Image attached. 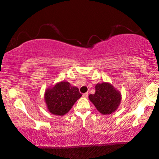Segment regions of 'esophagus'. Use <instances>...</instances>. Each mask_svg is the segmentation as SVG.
Listing matches in <instances>:
<instances>
[{"label": "esophagus", "mask_w": 159, "mask_h": 159, "mask_svg": "<svg viewBox=\"0 0 159 159\" xmlns=\"http://www.w3.org/2000/svg\"><path fill=\"white\" fill-rule=\"evenodd\" d=\"M82 96H83L84 98H88V93H84V94H83V95H82Z\"/></svg>", "instance_id": "esophagus-1"}]
</instances>
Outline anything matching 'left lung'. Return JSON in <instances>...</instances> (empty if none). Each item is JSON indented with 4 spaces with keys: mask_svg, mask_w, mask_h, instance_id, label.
I'll list each match as a JSON object with an SVG mask.
<instances>
[{
    "mask_svg": "<svg viewBox=\"0 0 159 159\" xmlns=\"http://www.w3.org/2000/svg\"><path fill=\"white\" fill-rule=\"evenodd\" d=\"M89 99L101 114L107 115L119 108L121 95L109 82H103L95 85V94L89 95Z\"/></svg>",
    "mask_w": 159,
    "mask_h": 159,
    "instance_id": "8db88e82",
    "label": "left lung"
}]
</instances>
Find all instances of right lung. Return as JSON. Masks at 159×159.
<instances>
[{"label":"right lung","instance_id":"right-lung-1","mask_svg":"<svg viewBox=\"0 0 159 159\" xmlns=\"http://www.w3.org/2000/svg\"><path fill=\"white\" fill-rule=\"evenodd\" d=\"M81 96L77 87L71 86L68 82L62 81L45 90L44 99L51 114L64 116Z\"/></svg>","mask_w":159,"mask_h":159}]
</instances>
